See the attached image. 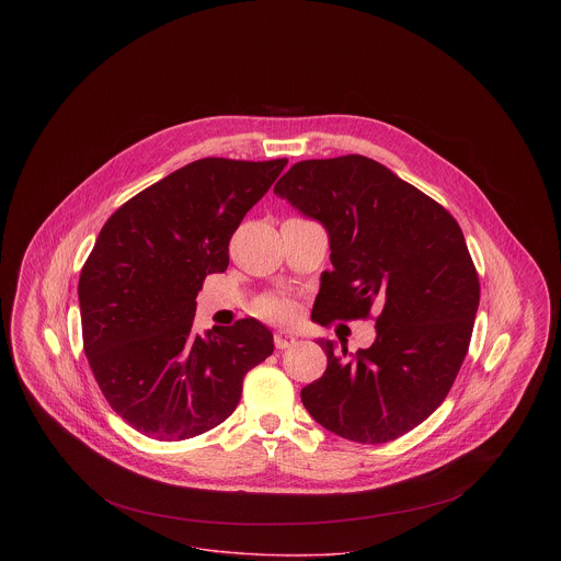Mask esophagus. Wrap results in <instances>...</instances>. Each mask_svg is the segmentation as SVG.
Returning a JSON list of instances; mask_svg holds the SVG:
<instances>
[{
	"label": "esophagus",
	"instance_id": "esophagus-1",
	"mask_svg": "<svg viewBox=\"0 0 561 561\" xmlns=\"http://www.w3.org/2000/svg\"><path fill=\"white\" fill-rule=\"evenodd\" d=\"M294 343H296V336H294L291 332L280 330V332H276V334H274V345H276L278 350H287V347H291Z\"/></svg>",
	"mask_w": 561,
	"mask_h": 561
}]
</instances>
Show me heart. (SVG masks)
<instances>
[{
  "instance_id": "heart-1",
  "label": "heart",
  "mask_w": 561,
  "mask_h": 561,
  "mask_svg": "<svg viewBox=\"0 0 561 561\" xmlns=\"http://www.w3.org/2000/svg\"><path fill=\"white\" fill-rule=\"evenodd\" d=\"M254 313L263 320L291 321L296 318L298 309L289 298L283 296H265L254 305Z\"/></svg>"
}]
</instances>
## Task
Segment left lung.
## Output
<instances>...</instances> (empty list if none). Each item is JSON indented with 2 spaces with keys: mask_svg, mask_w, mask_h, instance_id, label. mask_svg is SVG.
I'll return each instance as SVG.
<instances>
[{
  "mask_svg": "<svg viewBox=\"0 0 561 561\" xmlns=\"http://www.w3.org/2000/svg\"><path fill=\"white\" fill-rule=\"evenodd\" d=\"M274 194L323 225L332 270L313 320H367L376 341L347 354L320 339L328 367L300 398L325 430L389 443L447 398L469 350L480 278L454 216L363 156L294 163Z\"/></svg>",
  "mask_w": 561,
  "mask_h": 561,
  "instance_id": "left-lung-1",
  "label": "left lung"
}]
</instances>
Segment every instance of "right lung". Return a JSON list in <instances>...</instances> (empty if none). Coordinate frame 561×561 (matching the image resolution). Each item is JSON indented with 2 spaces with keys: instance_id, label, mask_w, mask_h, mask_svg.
Here are the masks:
<instances>
[{
  "instance_id": "add662e5",
  "label": "right lung",
  "mask_w": 561,
  "mask_h": 561,
  "mask_svg": "<svg viewBox=\"0 0 561 561\" xmlns=\"http://www.w3.org/2000/svg\"><path fill=\"white\" fill-rule=\"evenodd\" d=\"M287 160L192 161L118 207L80 274L83 352L112 410L158 440H185L238 408L274 352L261 321L192 330L196 296L229 267V241Z\"/></svg>"
}]
</instances>
